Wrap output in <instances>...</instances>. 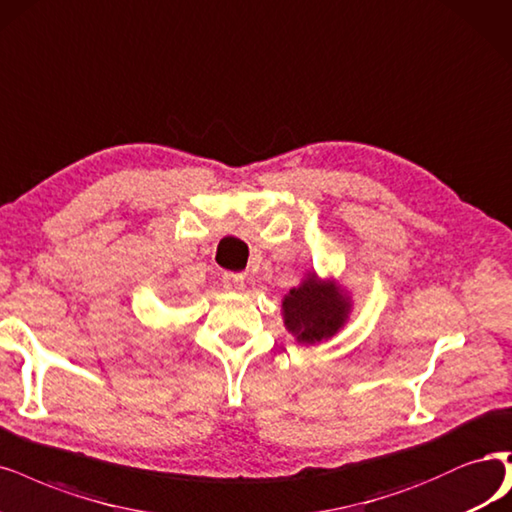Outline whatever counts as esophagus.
Returning a JSON list of instances; mask_svg holds the SVG:
<instances>
[{
	"mask_svg": "<svg viewBox=\"0 0 512 512\" xmlns=\"http://www.w3.org/2000/svg\"><path fill=\"white\" fill-rule=\"evenodd\" d=\"M243 284H245V275L243 273L228 271V273L222 275V286L226 290H243Z\"/></svg>",
	"mask_w": 512,
	"mask_h": 512,
	"instance_id": "esophagus-1",
	"label": "esophagus"
}]
</instances>
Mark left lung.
I'll return each instance as SVG.
<instances>
[{
	"label": "left lung",
	"instance_id": "8db88e82",
	"mask_svg": "<svg viewBox=\"0 0 512 512\" xmlns=\"http://www.w3.org/2000/svg\"><path fill=\"white\" fill-rule=\"evenodd\" d=\"M286 326L298 343H320L332 337L347 317V301L337 286L309 277L284 298Z\"/></svg>",
	"mask_w": 512,
	"mask_h": 512
}]
</instances>
